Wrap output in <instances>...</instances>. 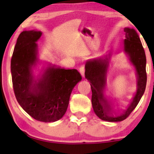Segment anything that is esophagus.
<instances>
[{"instance_id":"esophagus-1","label":"esophagus","mask_w":154,"mask_h":154,"mask_svg":"<svg viewBox=\"0 0 154 154\" xmlns=\"http://www.w3.org/2000/svg\"><path fill=\"white\" fill-rule=\"evenodd\" d=\"M79 72H80V74H81V75L83 77H85V66H81L80 67H79Z\"/></svg>"}]
</instances>
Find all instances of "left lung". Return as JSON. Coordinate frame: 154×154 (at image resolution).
Wrapping results in <instances>:
<instances>
[{"mask_svg": "<svg viewBox=\"0 0 154 154\" xmlns=\"http://www.w3.org/2000/svg\"><path fill=\"white\" fill-rule=\"evenodd\" d=\"M125 39L124 40V51L128 55L130 61L135 67L137 72V92L132 101L122 114L114 112L109 102L103 95V90L106 82V73L109 63V57L98 58L88 61L85 64V78L91 83L92 105L95 114L100 119L106 122H121L128 116L137 105L146 90V58L140 40L134 29L125 27L124 29ZM110 56V55H109Z\"/></svg>", "mask_w": 154, "mask_h": 154, "instance_id": "left-lung-1", "label": "left lung"}]
</instances>
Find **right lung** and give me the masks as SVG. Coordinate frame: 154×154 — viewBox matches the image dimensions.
I'll use <instances>...</instances> for the list:
<instances>
[{"label": "right lung", "mask_w": 154, "mask_h": 154, "mask_svg": "<svg viewBox=\"0 0 154 154\" xmlns=\"http://www.w3.org/2000/svg\"><path fill=\"white\" fill-rule=\"evenodd\" d=\"M40 31H23L17 38L11 72L14 94L19 105L38 121L54 122L66 113L71 93L81 81L77 69L49 66L43 75L35 79L32 66L38 61V44Z\"/></svg>", "instance_id": "obj_1"}]
</instances>
